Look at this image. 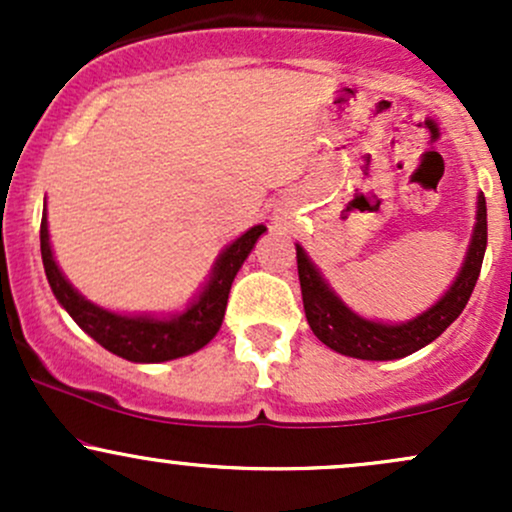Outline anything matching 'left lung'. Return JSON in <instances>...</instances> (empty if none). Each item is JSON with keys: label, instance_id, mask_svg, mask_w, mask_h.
<instances>
[{"label": "left lung", "instance_id": "left-lung-1", "mask_svg": "<svg viewBox=\"0 0 512 512\" xmlns=\"http://www.w3.org/2000/svg\"><path fill=\"white\" fill-rule=\"evenodd\" d=\"M484 252L486 199L484 192H479L472 238H469L467 252H464L460 272L448 286V291L431 308L407 322H383L368 320V317L351 310L337 296V291L332 289L320 267L310 260L303 245L296 243L298 279H301L303 308L310 330L332 351L342 356L361 358V361H395V358L414 354V351L431 344L433 339H438L460 317L479 279Z\"/></svg>", "mask_w": 512, "mask_h": 512}]
</instances>
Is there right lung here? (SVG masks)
Returning a JSON list of instances; mask_svg holds the SVG:
<instances>
[{"mask_svg": "<svg viewBox=\"0 0 512 512\" xmlns=\"http://www.w3.org/2000/svg\"><path fill=\"white\" fill-rule=\"evenodd\" d=\"M264 231L267 226L257 223L231 245H226L216 257L209 279L204 281L197 296L187 303L185 310L168 315L115 313L81 296L55 260L48 231V209H43V221H40V255H43L45 276L57 303L88 337L96 339L110 354L132 363H163L195 354L216 337V332L221 330L223 313H226L233 279Z\"/></svg>", "mask_w": 512, "mask_h": 512, "instance_id": "add662e5", "label": "right lung"}]
</instances>
